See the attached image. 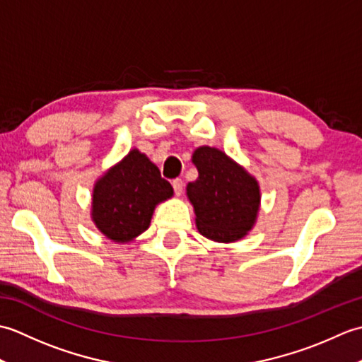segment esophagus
Returning <instances> with one entry per match:
<instances>
[{
  "label": "esophagus",
  "mask_w": 362,
  "mask_h": 362,
  "mask_svg": "<svg viewBox=\"0 0 362 362\" xmlns=\"http://www.w3.org/2000/svg\"><path fill=\"white\" fill-rule=\"evenodd\" d=\"M173 188H174V193L177 196H180L183 193V180L182 179H174L173 180Z\"/></svg>",
  "instance_id": "obj_1"
}]
</instances>
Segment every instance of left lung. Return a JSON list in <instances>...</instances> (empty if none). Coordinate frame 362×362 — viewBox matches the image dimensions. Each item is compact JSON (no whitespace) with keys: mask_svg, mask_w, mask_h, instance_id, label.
<instances>
[{"mask_svg":"<svg viewBox=\"0 0 362 362\" xmlns=\"http://www.w3.org/2000/svg\"><path fill=\"white\" fill-rule=\"evenodd\" d=\"M199 177L187 187L194 206L196 226L213 241L241 240L255 224L259 209L257 180L224 152L199 148L193 156Z\"/></svg>","mask_w":362,"mask_h":362,"instance_id":"obj_1","label":"left lung"}]
</instances>
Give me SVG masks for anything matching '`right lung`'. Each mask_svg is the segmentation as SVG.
<instances>
[{
  "label": "right lung",
  "mask_w": 362,
  "mask_h": 362,
  "mask_svg": "<svg viewBox=\"0 0 362 362\" xmlns=\"http://www.w3.org/2000/svg\"><path fill=\"white\" fill-rule=\"evenodd\" d=\"M171 196V183L134 149L96 182L91 218L112 241L127 243L149 227L156 205Z\"/></svg>",
  "instance_id": "1"
}]
</instances>
